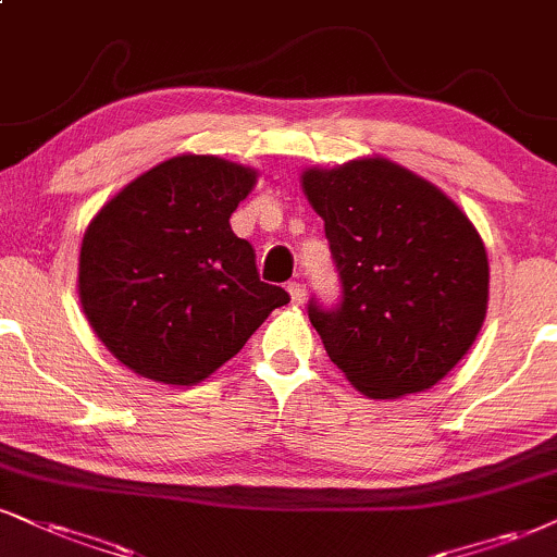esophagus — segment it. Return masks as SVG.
I'll list each match as a JSON object with an SVG mask.
<instances>
[{
	"label": "esophagus",
	"mask_w": 557,
	"mask_h": 557,
	"mask_svg": "<svg viewBox=\"0 0 557 557\" xmlns=\"http://www.w3.org/2000/svg\"><path fill=\"white\" fill-rule=\"evenodd\" d=\"M289 294H292L294 305H301V301H305V297H307V286L301 284V281H292Z\"/></svg>",
	"instance_id": "obj_1"
}]
</instances>
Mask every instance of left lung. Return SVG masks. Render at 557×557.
<instances>
[{
	"label": "left lung",
	"mask_w": 557,
	"mask_h": 557,
	"mask_svg": "<svg viewBox=\"0 0 557 557\" xmlns=\"http://www.w3.org/2000/svg\"><path fill=\"white\" fill-rule=\"evenodd\" d=\"M341 299L307 312L331 361L376 400L434 387L470 351L488 307V256L436 185L380 157L307 170Z\"/></svg>",
	"instance_id": "8db88e82"
}]
</instances>
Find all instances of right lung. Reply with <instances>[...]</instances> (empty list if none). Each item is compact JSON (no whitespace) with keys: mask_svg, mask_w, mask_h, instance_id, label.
<instances>
[{"mask_svg":"<svg viewBox=\"0 0 557 557\" xmlns=\"http://www.w3.org/2000/svg\"><path fill=\"white\" fill-rule=\"evenodd\" d=\"M256 173L183 154L128 183L87 226L79 299L121 363L147 380L196 384L230 361L276 307L256 250L230 226Z\"/></svg>","mask_w":557,"mask_h":557,"instance_id":"add662e5","label":"right lung"}]
</instances>
